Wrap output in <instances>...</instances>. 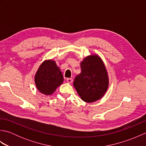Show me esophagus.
Here are the masks:
<instances>
[{"label": "esophagus", "instance_id": "obj_1", "mask_svg": "<svg viewBox=\"0 0 146 146\" xmlns=\"http://www.w3.org/2000/svg\"><path fill=\"white\" fill-rule=\"evenodd\" d=\"M66 82L68 83H71L73 82V79L72 78H67L66 79Z\"/></svg>", "mask_w": 146, "mask_h": 146}]
</instances>
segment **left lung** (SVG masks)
I'll return each mask as SVG.
<instances>
[{
  "instance_id": "1",
  "label": "left lung",
  "mask_w": 146,
  "mask_h": 146,
  "mask_svg": "<svg viewBox=\"0 0 146 146\" xmlns=\"http://www.w3.org/2000/svg\"><path fill=\"white\" fill-rule=\"evenodd\" d=\"M82 72L73 82L78 94L86 103L95 102L103 97L109 86L105 65L98 54L85 57L80 63Z\"/></svg>"
}]
</instances>
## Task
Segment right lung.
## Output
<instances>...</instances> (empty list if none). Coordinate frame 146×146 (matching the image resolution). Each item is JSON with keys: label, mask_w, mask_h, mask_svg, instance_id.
I'll return each instance as SVG.
<instances>
[{"label": "right lung", "mask_w": 146, "mask_h": 146, "mask_svg": "<svg viewBox=\"0 0 146 146\" xmlns=\"http://www.w3.org/2000/svg\"><path fill=\"white\" fill-rule=\"evenodd\" d=\"M63 81V74L52 59L43 61L35 76L37 89L45 95H52Z\"/></svg>", "instance_id": "right-lung-1"}]
</instances>
